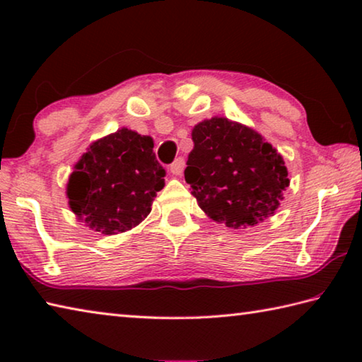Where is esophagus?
Masks as SVG:
<instances>
[{"instance_id": "obj_1", "label": "esophagus", "mask_w": 362, "mask_h": 362, "mask_svg": "<svg viewBox=\"0 0 362 362\" xmlns=\"http://www.w3.org/2000/svg\"><path fill=\"white\" fill-rule=\"evenodd\" d=\"M183 169H185V159L183 158H177L175 161L170 164V174L175 175V177H180Z\"/></svg>"}]
</instances>
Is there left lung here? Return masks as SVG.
<instances>
[{
  "instance_id": "left-lung-1",
  "label": "left lung",
  "mask_w": 362,
  "mask_h": 362,
  "mask_svg": "<svg viewBox=\"0 0 362 362\" xmlns=\"http://www.w3.org/2000/svg\"><path fill=\"white\" fill-rule=\"evenodd\" d=\"M192 139L185 180L207 217L238 230L274 216L291 180L272 144L223 116L198 122Z\"/></svg>"
}]
</instances>
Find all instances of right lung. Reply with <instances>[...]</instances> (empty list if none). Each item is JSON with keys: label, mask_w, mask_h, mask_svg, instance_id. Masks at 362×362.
Wrapping results in <instances>:
<instances>
[{"label": "right lung", "mask_w": 362, "mask_h": 362, "mask_svg": "<svg viewBox=\"0 0 362 362\" xmlns=\"http://www.w3.org/2000/svg\"><path fill=\"white\" fill-rule=\"evenodd\" d=\"M153 146L150 136L127 127L90 144L66 183L69 206L76 218L108 236L145 220L166 175Z\"/></svg>", "instance_id": "add662e5"}]
</instances>
